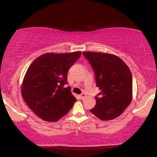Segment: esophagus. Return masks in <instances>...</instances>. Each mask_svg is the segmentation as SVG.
<instances>
[{
	"label": "esophagus",
	"instance_id": "1",
	"mask_svg": "<svg viewBox=\"0 0 157 157\" xmlns=\"http://www.w3.org/2000/svg\"><path fill=\"white\" fill-rule=\"evenodd\" d=\"M79 97H80L81 99H82V100H83L84 98L86 97V94H81V95L79 96Z\"/></svg>",
	"mask_w": 157,
	"mask_h": 157
}]
</instances>
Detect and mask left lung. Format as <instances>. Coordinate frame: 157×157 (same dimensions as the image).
<instances>
[{
  "mask_svg": "<svg viewBox=\"0 0 157 157\" xmlns=\"http://www.w3.org/2000/svg\"><path fill=\"white\" fill-rule=\"evenodd\" d=\"M93 68L96 86L101 90L90 112L102 120H113L122 114L132 98V79L129 68L117 56L83 52Z\"/></svg>",
  "mask_w": 157,
  "mask_h": 157,
  "instance_id": "1",
  "label": "left lung"
}]
</instances>
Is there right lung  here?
<instances>
[{
    "label": "right lung",
    "instance_id": "1",
    "mask_svg": "<svg viewBox=\"0 0 157 157\" xmlns=\"http://www.w3.org/2000/svg\"><path fill=\"white\" fill-rule=\"evenodd\" d=\"M82 55L47 53L39 56L29 67L23 79V99L37 117L57 121L66 115L76 101L67 84V72Z\"/></svg>",
    "mask_w": 157,
    "mask_h": 157
}]
</instances>
